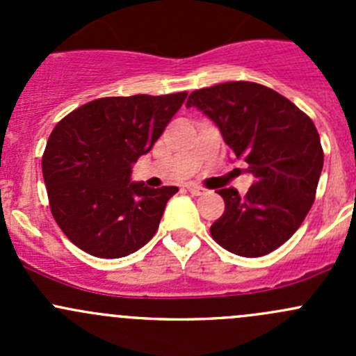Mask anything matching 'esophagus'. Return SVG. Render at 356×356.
<instances>
[{"mask_svg":"<svg viewBox=\"0 0 356 356\" xmlns=\"http://www.w3.org/2000/svg\"><path fill=\"white\" fill-rule=\"evenodd\" d=\"M186 188H188V191L191 193V195H196V196H201L207 193V189L201 188V186H198V184H188Z\"/></svg>","mask_w":356,"mask_h":356,"instance_id":"esophagus-1","label":"esophagus"}]
</instances>
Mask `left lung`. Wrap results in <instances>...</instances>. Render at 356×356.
I'll use <instances>...</instances> for the list:
<instances>
[{
  "mask_svg": "<svg viewBox=\"0 0 356 356\" xmlns=\"http://www.w3.org/2000/svg\"><path fill=\"white\" fill-rule=\"evenodd\" d=\"M188 106L218 125L232 156L243 158L254 175L245 196L218 189L225 210L211 224V238L239 257L277 250L298 231L317 193L324 149L312 118L277 91L250 81L196 89Z\"/></svg>",
  "mask_w": 356,
  "mask_h": 356,
  "instance_id": "8db88e82",
  "label": "left lung"
}]
</instances>
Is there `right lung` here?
<instances>
[{"mask_svg":"<svg viewBox=\"0 0 356 356\" xmlns=\"http://www.w3.org/2000/svg\"><path fill=\"white\" fill-rule=\"evenodd\" d=\"M186 96H108L56 124L42 177L53 218L75 246L92 257L120 258L155 236L179 188L131 182V165L153 148Z\"/></svg>","mask_w":356,"mask_h":356,"instance_id":"right-lung-1","label":"right lung"}]
</instances>
